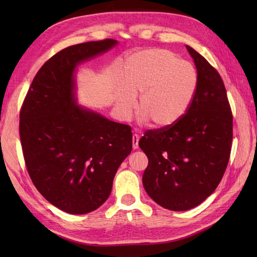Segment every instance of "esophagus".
<instances>
[{
  "label": "esophagus",
  "mask_w": 257,
  "mask_h": 257,
  "mask_svg": "<svg viewBox=\"0 0 257 257\" xmlns=\"http://www.w3.org/2000/svg\"><path fill=\"white\" fill-rule=\"evenodd\" d=\"M138 142H139V136L137 134L133 135V149H137L138 148Z\"/></svg>",
  "instance_id": "34e87169"
}]
</instances>
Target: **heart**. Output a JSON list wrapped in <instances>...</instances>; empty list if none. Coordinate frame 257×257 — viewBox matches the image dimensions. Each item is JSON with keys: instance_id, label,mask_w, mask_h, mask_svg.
Returning <instances> with one entry per match:
<instances>
[{"instance_id": "b5f03b06", "label": "heart", "mask_w": 257, "mask_h": 257, "mask_svg": "<svg viewBox=\"0 0 257 257\" xmlns=\"http://www.w3.org/2000/svg\"><path fill=\"white\" fill-rule=\"evenodd\" d=\"M124 82L116 93V108L128 119L141 95L139 111L152 125H175L189 111L198 88V73L190 62L182 61L166 49L135 52L124 63Z\"/></svg>"}]
</instances>
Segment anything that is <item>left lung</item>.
Masks as SVG:
<instances>
[{
	"label": "left lung",
	"instance_id": "left-lung-1",
	"mask_svg": "<svg viewBox=\"0 0 257 257\" xmlns=\"http://www.w3.org/2000/svg\"><path fill=\"white\" fill-rule=\"evenodd\" d=\"M198 73L192 106L175 125L148 130L139 147L148 157L143 184L155 203L185 211L211 195L226 170L232 142V112L219 72L186 46Z\"/></svg>",
	"mask_w": 257,
	"mask_h": 257
}]
</instances>
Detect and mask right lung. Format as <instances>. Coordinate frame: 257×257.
<instances>
[{"label":"right lung","mask_w":257,"mask_h":257,"mask_svg":"<svg viewBox=\"0 0 257 257\" xmlns=\"http://www.w3.org/2000/svg\"><path fill=\"white\" fill-rule=\"evenodd\" d=\"M115 44L107 38L54 54L35 75L20 109V142L31 180L49 203L71 214L89 213L105 203L133 146L130 125L75 105L77 64Z\"/></svg>","instance_id":"obj_1"}]
</instances>
